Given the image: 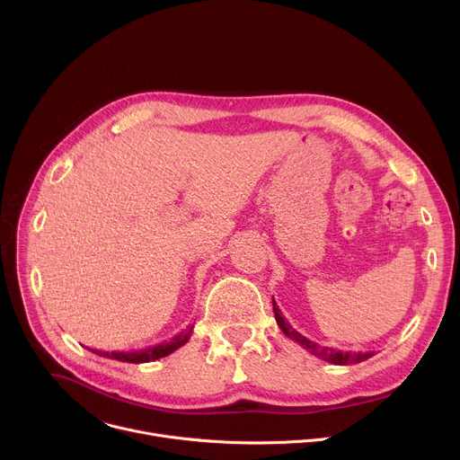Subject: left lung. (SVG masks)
I'll use <instances>...</instances> for the list:
<instances>
[{
	"label": "left lung",
	"instance_id": "obj_1",
	"mask_svg": "<svg viewBox=\"0 0 460 460\" xmlns=\"http://www.w3.org/2000/svg\"><path fill=\"white\" fill-rule=\"evenodd\" d=\"M273 311H275V320L279 323L280 330L284 332L286 337H289L291 341H295L298 346H302L305 351H309L311 355L325 360V362H332L337 366H349V364H358L367 360L369 357H373V353H351V351H341V349H333V348H327L322 346L318 342H313L309 339H305L302 333H298L296 330H293V325L284 318L282 311L279 309L277 302L273 300Z\"/></svg>",
	"mask_w": 460,
	"mask_h": 460
}]
</instances>
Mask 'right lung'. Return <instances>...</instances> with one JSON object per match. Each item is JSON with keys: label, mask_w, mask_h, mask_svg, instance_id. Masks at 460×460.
Segmentation results:
<instances>
[{"label": "right lung", "mask_w": 460, "mask_h": 460, "mask_svg": "<svg viewBox=\"0 0 460 460\" xmlns=\"http://www.w3.org/2000/svg\"><path fill=\"white\" fill-rule=\"evenodd\" d=\"M190 333H192V325L189 327V330L181 332L180 335L172 337L169 342H164V344H158L155 348H146V349H138V351H130V353H123V351H112V353H107V351H98V349H93V353L100 355V357H107V358H112V360H119V362H130V364H144V362H151V360H158L162 357H167L171 355L172 351H176L178 348H181L189 339H190Z\"/></svg>", "instance_id": "1"}]
</instances>
